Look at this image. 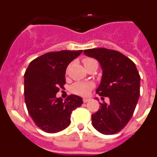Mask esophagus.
Returning <instances> with one entry per match:
<instances>
[{"label":"esophagus","instance_id":"34e87169","mask_svg":"<svg viewBox=\"0 0 157 157\" xmlns=\"http://www.w3.org/2000/svg\"><path fill=\"white\" fill-rule=\"evenodd\" d=\"M90 100V98H83V102H84V103H86V102H88Z\"/></svg>","mask_w":157,"mask_h":157}]
</instances>
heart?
<instances>
[{"label":"heart","mask_w":157,"mask_h":157,"mask_svg":"<svg viewBox=\"0 0 157 157\" xmlns=\"http://www.w3.org/2000/svg\"><path fill=\"white\" fill-rule=\"evenodd\" d=\"M97 63L95 59L92 58H85L83 59V63L84 65L87 66L91 63ZM94 87V84L92 82H78L75 83L74 85L71 86V91L74 94H78V95L86 96L88 94L89 91Z\"/></svg>","instance_id":"1"}]
</instances>
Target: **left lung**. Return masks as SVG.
<instances>
[{"instance_id":"left-lung-1","label":"left lung","mask_w":157,"mask_h":157,"mask_svg":"<svg viewBox=\"0 0 157 157\" xmlns=\"http://www.w3.org/2000/svg\"><path fill=\"white\" fill-rule=\"evenodd\" d=\"M83 52L100 63L102 77L96 93L110 100L109 104L100 103L99 110L92 115L93 126L101 134H116L135 110L140 96L139 73L134 62L118 51L98 48Z\"/></svg>"}]
</instances>
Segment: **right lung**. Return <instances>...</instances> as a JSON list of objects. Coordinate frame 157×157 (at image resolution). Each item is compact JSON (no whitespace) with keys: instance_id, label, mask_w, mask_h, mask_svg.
<instances>
[{"instance_id":"add662e5","label":"right lung","mask_w":157,"mask_h":157,"mask_svg":"<svg viewBox=\"0 0 157 157\" xmlns=\"http://www.w3.org/2000/svg\"><path fill=\"white\" fill-rule=\"evenodd\" d=\"M82 52H48L32 60L25 72V103L36 126L45 132L56 133L67 128L72 111L82 105V98L78 96L71 94L64 101L56 97L66 83L67 67Z\"/></svg>"}]
</instances>
